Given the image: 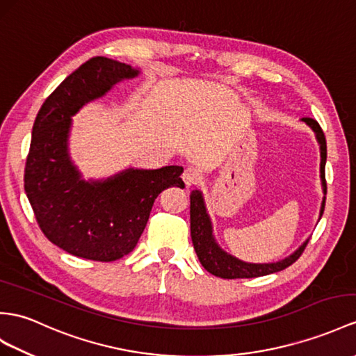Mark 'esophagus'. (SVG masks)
<instances>
[{
    "label": "esophagus",
    "instance_id": "1",
    "mask_svg": "<svg viewBox=\"0 0 356 356\" xmlns=\"http://www.w3.org/2000/svg\"><path fill=\"white\" fill-rule=\"evenodd\" d=\"M183 181L186 187H192L195 184H197L199 181H201V173H199L196 169L193 168H187L184 172H183Z\"/></svg>",
    "mask_w": 356,
    "mask_h": 356
}]
</instances>
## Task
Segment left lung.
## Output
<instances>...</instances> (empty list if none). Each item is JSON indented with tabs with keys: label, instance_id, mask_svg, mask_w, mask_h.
Returning a JSON list of instances; mask_svg holds the SVG:
<instances>
[{
	"label": "left lung",
	"instance_id": "8db88e82",
	"mask_svg": "<svg viewBox=\"0 0 356 356\" xmlns=\"http://www.w3.org/2000/svg\"><path fill=\"white\" fill-rule=\"evenodd\" d=\"M302 122H305L311 129H313L317 143L320 146V179H322L323 195H326V179H325V164H326V138L322 131V128L311 118H302ZM325 201L323 196L322 207H320V218L325 211ZM190 232H192L193 248L199 261L204 266L207 272L219 276L223 280H236V278H257V276L270 275L275 272H281L284 268L291 266L296 259L302 255L303 249L307 248L308 240L294 250V252L284 259H280L276 263H246L236 258L234 255L225 252V250L218 245L213 234L211 219L208 216L207 207L204 202V196L201 190H193L190 195Z\"/></svg>",
	"mask_w": 356,
	"mask_h": 356
}]
</instances>
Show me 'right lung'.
<instances>
[{"label": "right lung", "instance_id": "obj_1", "mask_svg": "<svg viewBox=\"0 0 356 356\" xmlns=\"http://www.w3.org/2000/svg\"><path fill=\"white\" fill-rule=\"evenodd\" d=\"M138 74L129 65L93 57L65 78L34 120L24 188L42 232L71 255L108 263L129 254L157 196L164 188L184 187L181 166L129 168L86 181L69 155L75 113Z\"/></svg>", "mask_w": 356, "mask_h": 356}]
</instances>
